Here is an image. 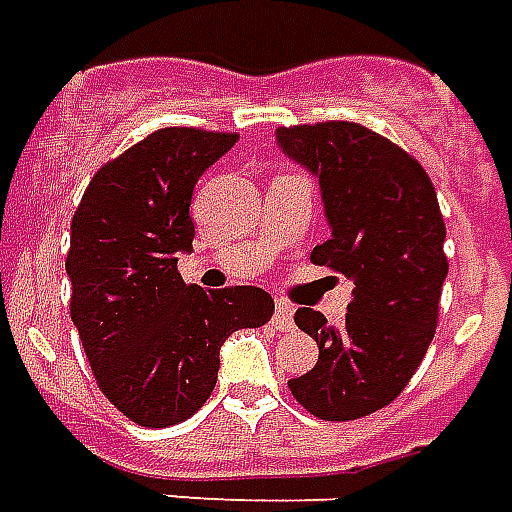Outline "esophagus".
<instances>
[{
	"label": "esophagus",
	"mask_w": 512,
	"mask_h": 512,
	"mask_svg": "<svg viewBox=\"0 0 512 512\" xmlns=\"http://www.w3.org/2000/svg\"><path fill=\"white\" fill-rule=\"evenodd\" d=\"M295 308L287 303V300H276V311H273V325L279 330H290L292 322H295Z\"/></svg>",
	"instance_id": "esophagus-1"
}]
</instances>
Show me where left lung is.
<instances>
[{"label": "left lung", "mask_w": 512, "mask_h": 512, "mask_svg": "<svg viewBox=\"0 0 512 512\" xmlns=\"http://www.w3.org/2000/svg\"><path fill=\"white\" fill-rule=\"evenodd\" d=\"M276 144L319 179L330 239L311 263L354 282L343 327L295 311L319 360L290 392L319 419H362L403 392L435 338L448 276L438 195L416 158L360 123L279 128Z\"/></svg>", "instance_id": "1"}]
</instances>
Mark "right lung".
<instances>
[{"mask_svg":"<svg viewBox=\"0 0 512 512\" xmlns=\"http://www.w3.org/2000/svg\"><path fill=\"white\" fill-rule=\"evenodd\" d=\"M236 134L161 128L96 171L72 217V322L99 389L142 427H171L209 400L220 349L273 317L260 287L185 284L193 187Z\"/></svg>","mask_w":512,"mask_h":512,"instance_id":"1","label":"right lung"}]
</instances>
